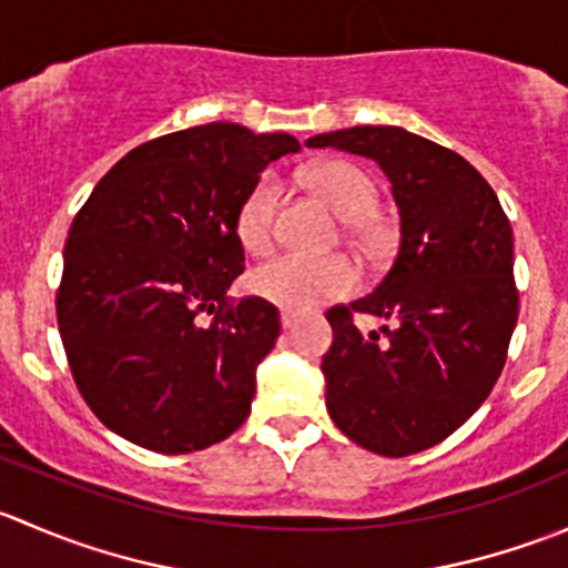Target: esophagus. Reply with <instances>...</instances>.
Returning <instances> with one entry per match:
<instances>
[{"mask_svg": "<svg viewBox=\"0 0 568 568\" xmlns=\"http://www.w3.org/2000/svg\"><path fill=\"white\" fill-rule=\"evenodd\" d=\"M296 321H300V316H296V313H291V311L280 313V324H283V329H294Z\"/></svg>", "mask_w": 568, "mask_h": 568, "instance_id": "1", "label": "esophagus"}]
</instances>
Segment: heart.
Masks as SVG:
<instances>
[{"label": "heart", "instance_id": "b5f03b06", "mask_svg": "<svg viewBox=\"0 0 568 568\" xmlns=\"http://www.w3.org/2000/svg\"><path fill=\"white\" fill-rule=\"evenodd\" d=\"M305 181L346 220V231L363 244H379L385 231L376 220V183L357 164L329 159L307 168ZM283 186L277 175L263 173L247 189L236 211V236L250 255H263L274 244ZM359 283L357 266L343 255H277L247 274L252 296L285 311H313L324 302L352 294Z\"/></svg>", "mask_w": 568, "mask_h": 568}]
</instances>
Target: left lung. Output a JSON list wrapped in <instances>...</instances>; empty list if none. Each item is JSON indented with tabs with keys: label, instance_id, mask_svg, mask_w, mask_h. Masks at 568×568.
<instances>
[{
	"label": "left lung",
	"instance_id": "left-lung-1",
	"mask_svg": "<svg viewBox=\"0 0 568 568\" xmlns=\"http://www.w3.org/2000/svg\"><path fill=\"white\" fill-rule=\"evenodd\" d=\"M305 145L374 159L400 211L398 255L374 294L326 311V409L365 450L420 454L489 398L506 365L519 316L511 222L467 159L398 125H354ZM354 312L392 324L363 336Z\"/></svg>",
	"mask_w": 568,
	"mask_h": 568
}]
</instances>
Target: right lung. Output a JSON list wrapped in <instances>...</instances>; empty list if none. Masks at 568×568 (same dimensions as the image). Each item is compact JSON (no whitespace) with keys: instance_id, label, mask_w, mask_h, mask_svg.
<instances>
[{"instance_id":"add662e5","label":"right lung","mask_w":568,"mask_h":568,"mask_svg":"<svg viewBox=\"0 0 568 568\" xmlns=\"http://www.w3.org/2000/svg\"><path fill=\"white\" fill-rule=\"evenodd\" d=\"M296 151L280 131L194 125L125 153L79 209L57 324L73 382L109 432L175 456L247 420L280 313L227 296L244 272L236 211L266 164Z\"/></svg>"}]
</instances>
